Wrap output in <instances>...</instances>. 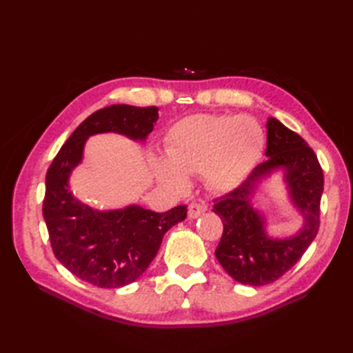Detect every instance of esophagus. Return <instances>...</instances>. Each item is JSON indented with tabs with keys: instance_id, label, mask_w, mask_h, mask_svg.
<instances>
[{
	"instance_id": "34e87169",
	"label": "esophagus",
	"mask_w": 353,
	"mask_h": 353,
	"mask_svg": "<svg viewBox=\"0 0 353 353\" xmlns=\"http://www.w3.org/2000/svg\"><path fill=\"white\" fill-rule=\"evenodd\" d=\"M208 210V206L205 205V203H197V201H193L191 205L188 206V218L190 219H196L199 218L200 215H203Z\"/></svg>"
}]
</instances>
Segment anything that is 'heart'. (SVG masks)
Instances as JSON below:
<instances>
[{"mask_svg": "<svg viewBox=\"0 0 353 353\" xmlns=\"http://www.w3.org/2000/svg\"><path fill=\"white\" fill-rule=\"evenodd\" d=\"M262 144L261 126L250 116L193 114L170 128L166 159L153 157L152 166L168 187H184V174L201 172L208 187L225 191L252 168Z\"/></svg>", "mask_w": 353, "mask_h": 353, "instance_id": "obj_1", "label": "heart"}]
</instances>
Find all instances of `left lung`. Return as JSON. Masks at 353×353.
Instances as JSON below:
<instances>
[{"label": "left lung", "mask_w": 353, "mask_h": 353, "mask_svg": "<svg viewBox=\"0 0 353 353\" xmlns=\"http://www.w3.org/2000/svg\"><path fill=\"white\" fill-rule=\"evenodd\" d=\"M266 130L265 156L268 159L236 190L216 199L212 209L223 223L216 259L230 276L248 285L274 283L302 258L319 230V203L324 190L323 169L303 138L275 117H270ZM276 168L283 170L289 196L304 218L303 228L285 239L270 238L264 217L251 206L259 184Z\"/></svg>", "instance_id": "left-lung-1"}]
</instances>
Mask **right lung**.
<instances>
[{"label":"right lung","instance_id":"right-lung-1","mask_svg":"<svg viewBox=\"0 0 353 353\" xmlns=\"http://www.w3.org/2000/svg\"><path fill=\"white\" fill-rule=\"evenodd\" d=\"M157 108L112 104L88 116L52 160L42 205L52 252L78 279L101 288L134 283L152 263L165 232L187 218V206L157 213L138 205L97 210L72 194L69 176L95 134L116 132L145 141L159 119Z\"/></svg>","mask_w":353,"mask_h":353}]
</instances>
